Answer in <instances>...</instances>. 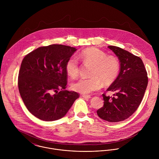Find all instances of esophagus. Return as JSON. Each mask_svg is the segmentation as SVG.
Listing matches in <instances>:
<instances>
[{"instance_id":"1","label":"esophagus","mask_w":159,"mask_h":159,"mask_svg":"<svg viewBox=\"0 0 159 159\" xmlns=\"http://www.w3.org/2000/svg\"><path fill=\"white\" fill-rule=\"evenodd\" d=\"M82 97L84 98H90L91 97V95H84V94L82 95Z\"/></svg>"}]
</instances>
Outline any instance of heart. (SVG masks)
Listing matches in <instances>:
<instances>
[{"label":"heart","mask_w":159,"mask_h":159,"mask_svg":"<svg viewBox=\"0 0 159 159\" xmlns=\"http://www.w3.org/2000/svg\"><path fill=\"white\" fill-rule=\"evenodd\" d=\"M85 63L92 66L89 78H80L71 84V89L81 93L87 94L99 90L102 83L105 85L110 84L117 78L120 63L114 56H107L103 51L89 48L82 51L78 55ZM66 70L68 75L75 78L79 73V64L76 57L72 56L67 61Z\"/></svg>","instance_id":"b5f03b06"}]
</instances>
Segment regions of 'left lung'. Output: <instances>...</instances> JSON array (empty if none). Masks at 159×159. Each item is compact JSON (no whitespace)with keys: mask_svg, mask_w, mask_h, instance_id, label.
<instances>
[{"mask_svg":"<svg viewBox=\"0 0 159 159\" xmlns=\"http://www.w3.org/2000/svg\"><path fill=\"white\" fill-rule=\"evenodd\" d=\"M118 57L120 72L107 91L115 92L113 97L103 93V107L97 111L99 117L110 122L122 121L135 112L146 89L148 78L139 57L115 46H108Z\"/></svg>","mask_w":159,"mask_h":159,"instance_id":"8db88e82","label":"left lung"}]
</instances>
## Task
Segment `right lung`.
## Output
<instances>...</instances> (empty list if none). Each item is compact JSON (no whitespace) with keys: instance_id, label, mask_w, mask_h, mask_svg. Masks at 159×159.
<instances>
[{"instance_id":"add662e5","label":"right lung","mask_w":159,"mask_h":159,"mask_svg":"<svg viewBox=\"0 0 159 159\" xmlns=\"http://www.w3.org/2000/svg\"><path fill=\"white\" fill-rule=\"evenodd\" d=\"M76 51L62 45L39 47L23 59L18 75V88L30 113L45 121L64 117L80 97L67 88L66 66Z\"/></svg>"}]
</instances>
